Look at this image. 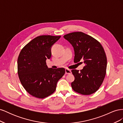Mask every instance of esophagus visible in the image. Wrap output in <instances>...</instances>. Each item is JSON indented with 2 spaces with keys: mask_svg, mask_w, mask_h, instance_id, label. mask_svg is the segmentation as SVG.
<instances>
[{
  "mask_svg": "<svg viewBox=\"0 0 123 123\" xmlns=\"http://www.w3.org/2000/svg\"><path fill=\"white\" fill-rule=\"evenodd\" d=\"M65 72H66V74H71V73H72L71 71L69 69H65Z\"/></svg>",
  "mask_w": 123,
  "mask_h": 123,
  "instance_id": "obj_1",
  "label": "esophagus"
}]
</instances>
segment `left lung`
Listing matches in <instances>:
<instances>
[{
  "instance_id": "left-lung-1",
  "label": "left lung",
  "mask_w": 123,
  "mask_h": 123,
  "mask_svg": "<svg viewBox=\"0 0 123 123\" xmlns=\"http://www.w3.org/2000/svg\"><path fill=\"white\" fill-rule=\"evenodd\" d=\"M64 37L74 48V62L84 60L85 64L80 71H71L75 77L71 83L72 89L83 95L94 93L101 86L106 72L107 57L102 46L97 40L81 32L71 33Z\"/></svg>"
}]
</instances>
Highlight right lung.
Returning a JSON list of instances; mask_svg holds the SVG:
<instances>
[{
  "label": "right lung",
  "mask_w": 123,
  "mask_h": 123,
  "mask_svg": "<svg viewBox=\"0 0 123 123\" xmlns=\"http://www.w3.org/2000/svg\"><path fill=\"white\" fill-rule=\"evenodd\" d=\"M61 36L36 37L23 48L17 60L18 74L25 90L34 97L43 98L53 93L59 80L65 73L62 68H49L46 59Z\"/></svg>",
  "instance_id": "add662e5"
}]
</instances>
